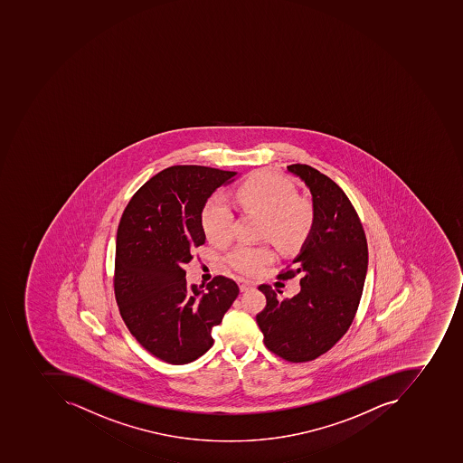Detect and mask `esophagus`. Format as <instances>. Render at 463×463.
<instances>
[{"label":"esophagus","instance_id":"obj_1","mask_svg":"<svg viewBox=\"0 0 463 463\" xmlns=\"http://www.w3.org/2000/svg\"><path fill=\"white\" fill-rule=\"evenodd\" d=\"M238 282H240L241 292H247L248 289L253 288V284L252 282H250V280L240 279Z\"/></svg>","mask_w":463,"mask_h":463}]
</instances>
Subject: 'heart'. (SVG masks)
<instances>
[{
  "label": "heart",
  "mask_w": 463,
  "mask_h": 463,
  "mask_svg": "<svg viewBox=\"0 0 463 463\" xmlns=\"http://www.w3.org/2000/svg\"><path fill=\"white\" fill-rule=\"evenodd\" d=\"M231 200L242 210L263 216L262 233L282 252H294L307 241L314 225V208L307 201L297 198L290 184L278 176L260 173L241 184ZM235 211L223 194H215L206 201L201 223L206 238L216 245L232 237ZM274 260V252L265 245L233 248L226 262L243 275H258Z\"/></svg>",
  "instance_id": "heart-1"
}]
</instances>
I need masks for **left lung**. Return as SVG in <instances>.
Masks as SVG:
<instances>
[{"label":"left lung","mask_w":463,"mask_h":463,"mask_svg":"<svg viewBox=\"0 0 463 463\" xmlns=\"http://www.w3.org/2000/svg\"><path fill=\"white\" fill-rule=\"evenodd\" d=\"M288 171L309 189L315 213L311 232L292 260L295 268L278 275H302L300 292L279 300L270 285H260L267 307L257 322L267 348L298 364L329 351L351 326L368 270V242L358 213L337 184L305 164Z\"/></svg>","instance_id":"1"}]
</instances>
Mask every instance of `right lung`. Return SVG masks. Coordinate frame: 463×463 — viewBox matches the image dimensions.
Instances as JSON below:
<instances>
[{
  "instance_id": "add662e5",
  "label": "right lung",
  "mask_w": 463,
  "mask_h": 463,
  "mask_svg": "<svg viewBox=\"0 0 463 463\" xmlns=\"http://www.w3.org/2000/svg\"><path fill=\"white\" fill-rule=\"evenodd\" d=\"M233 171L175 165L152 176L127 205L115 250L114 290L132 336L171 364L195 361L213 345L211 331L240 294L235 280L186 284L184 263L205 243L201 213Z\"/></svg>"
}]
</instances>
